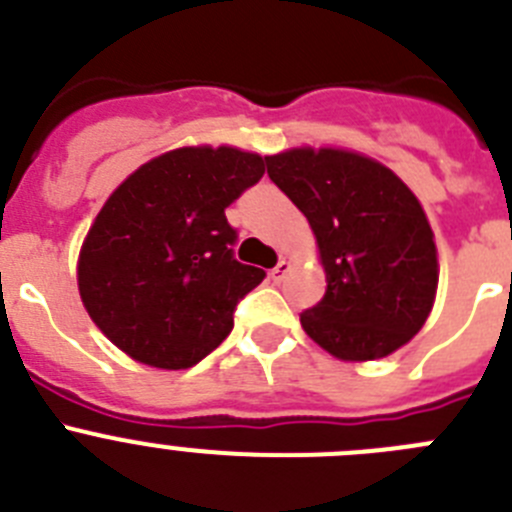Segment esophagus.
<instances>
[{
  "instance_id": "obj_1",
  "label": "esophagus",
  "mask_w": 512,
  "mask_h": 512,
  "mask_svg": "<svg viewBox=\"0 0 512 512\" xmlns=\"http://www.w3.org/2000/svg\"><path fill=\"white\" fill-rule=\"evenodd\" d=\"M290 267H293V265H290V260H280L278 265H275L273 270H270V278H273L275 283H280V280H283L285 275L290 273Z\"/></svg>"
}]
</instances>
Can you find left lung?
I'll return each mask as SVG.
<instances>
[{"label": "left lung", "mask_w": 512, "mask_h": 512, "mask_svg": "<svg viewBox=\"0 0 512 512\" xmlns=\"http://www.w3.org/2000/svg\"><path fill=\"white\" fill-rule=\"evenodd\" d=\"M267 176L311 224L326 293L301 313L313 342L342 362L382 359L426 324L439 257L416 193L388 165L344 147L267 155Z\"/></svg>", "instance_id": "1"}]
</instances>
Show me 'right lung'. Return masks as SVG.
I'll return each mask as SVG.
<instances>
[{
  "label": "right lung",
  "mask_w": 512,
  "mask_h": 512,
  "mask_svg": "<svg viewBox=\"0 0 512 512\" xmlns=\"http://www.w3.org/2000/svg\"><path fill=\"white\" fill-rule=\"evenodd\" d=\"M265 173L232 145L168 150L124 178L78 252V293L127 357L186 370L227 339L234 306L265 270L232 257L224 209Z\"/></svg>",
  "instance_id": "right-lung-1"
}]
</instances>
